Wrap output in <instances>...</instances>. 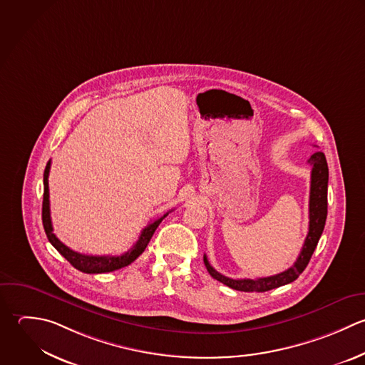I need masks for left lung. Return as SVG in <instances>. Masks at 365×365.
Listing matches in <instances>:
<instances>
[{
    "mask_svg": "<svg viewBox=\"0 0 365 365\" xmlns=\"http://www.w3.org/2000/svg\"><path fill=\"white\" fill-rule=\"evenodd\" d=\"M312 165V185H310V202H309V233L304 240L303 249L296 260V263L289 267L287 270L270 276V277H260V279H230L219 272H216L206 255L203 256L205 266L209 272V274L216 279L217 282L226 284L230 289L239 290V292H247V293H263L273 289H277L280 286L289 284L294 282L307 267L317 243L322 237V233L326 226L327 219V186H329V166L327 160L323 152H316L312 155V158L307 160Z\"/></svg>",
    "mask_w": 365,
    "mask_h": 365,
    "instance_id": "1",
    "label": "left lung"
}]
</instances>
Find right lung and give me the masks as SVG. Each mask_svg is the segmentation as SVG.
I'll use <instances>...</instances> for the list:
<instances>
[{
    "label": "right lung",
    "instance_id": "1",
    "mask_svg": "<svg viewBox=\"0 0 365 365\" xmlns=\"http://www.w3.org/2000/svg\"><path fill=\"white\" fill-rule=\"evenodd\" d=\"M51 169V160L46 163L43 170V200H42V225L43 230L46 233V237L49 243L79 272L88 273V274H99V273H109L122 267L129 266L132 262H135L146 249L148 243L150 242L155 230L160 225V222L169 215L165 213L162 217L156 219L155 222L149 223L140 233L138 242L123 255L120 256H88L81 255L78 252L71 250L68 246H65L53 233L52 222H51V212H49V189H48V176Z\"/></svg>",
    "mask_w": 365,
    "mask_h": 365
}]
</instances>
